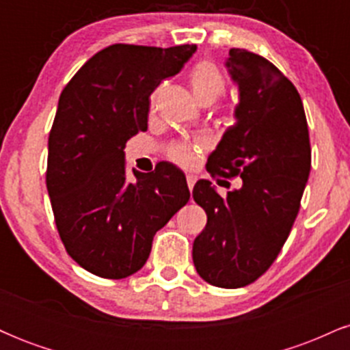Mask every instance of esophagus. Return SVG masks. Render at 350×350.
<instances>
[{"label": "esophagus", "mask_w": 350, "mask_h": 350, "mask_svg": "<svg viewBox=\"0 0 350 350\" xmlns=\"http://www.w3.org/2000/svg\"><path fill=\"white\" fill-rule=\"evenodd\" d=\"M186 180H187L189 191H192V187H194V184H196V180H198V178H196V176H192V174H187Z\"/></svg>", "instance_id": "1"}]
</instances>
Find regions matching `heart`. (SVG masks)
<instances>
[{
	"instance_id": "heart-1",
	"label": "heart",
	"mask_w": 350,
	"mask_h": 350,
	"mask_svg": "<svg viewBox=\"0 0 350 350\" xmlns=\"http://www.w3.org/2000/svg\"><path fill=\"white\" fill-rule=\"evenodd\" d=\"M189 82L199 102H206V100L214 102L224 94V88H226L222 72L211 60H200L196 64L189 74ZM151 110H154V97L151 98ZM202 148L204 144L200 142H178L167 148V158L178 166L192 167L198 161Z\"/></svg>"
}]
</instances>
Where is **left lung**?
Listing matches in <instances>:
<instances>
[{
    "label": "left lung",
    "instance_id": "obj_1",
    "mask_svg": "<svg viewBox=\"0 0 350 350\" xmlns=\"http://www.w3.org/2000/svg\"><path fill=\"white\" fill-rule=\"evenodd\" d=\"M226 66L240 92L237 123L208 156L207 171L240 176L242 187L222 198L208 180L196 183L192 198L207 224L192 260L200 278L234 290L258 280L286 242L311 171V144L298 90L270 60L234 47Z\"/></svg>",
    "mask_w": 350,
    "mask_h": 350
}]
</instances>
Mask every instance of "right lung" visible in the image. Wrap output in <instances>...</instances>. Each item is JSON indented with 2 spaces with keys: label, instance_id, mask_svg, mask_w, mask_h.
<instances>
[{
  "label": "right lung",
  "instance_id": "obj_1",
  "mask_svg": "<svg viewBox=\"0 0 350 350\" xmlns=\"http://www.w3.org/2000/svg\"><path fill=\"white\" fill-rule=\"evenodd\" d=\"M194 44H113L88 59L59 97L49 133L46 186L64 247L80 267L108 280L146 263L152 237L191 192L170 163L124 178V144L146 131L150 95L183 69Z\"/></svg>",
  "mask_w": 350,
  "mask_h": 350
}]
</instances>
